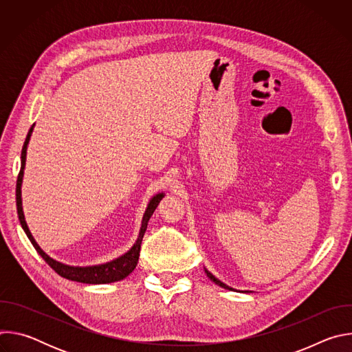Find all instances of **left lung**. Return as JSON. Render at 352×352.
<instances>
[{
    "mask_svg": "<svg viewBox=\"0 0 352 352\" xmlns=\"http://www.w3.org/2000/svg\"><path fill=\"white\" fill-rule=\"evenodd\" d=\"M205 273H206V276L214 283V284H217V285H220L221 288H226V289H230V291H236L235 288H232V287H230V285H227V284H224L223 281H220L217 277H214L208 269H205ZM239 292H252V291H239Z\"/></svg>",
    "mask_w": 352,
    "mask_h": 352,
    "instance_id": "obj_1",
    "label": "left lung"
}]
</instances>
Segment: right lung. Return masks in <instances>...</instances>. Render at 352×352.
<instances>
[{
  "label": "right lung",
  "instance_id": "right-lung-1",
  "mask_svg": "<svg viewBox=\"0 0 352 352\" xmlns=\"http://www.w3.org/2000/svg\"><path fill=\"white\" fill-rule=\"evenodd\" d=\"M33 128H34V124L29 129L26 140H25L23 147H22L21 171H19L18 181H16V210H18L19 223H21L25 234L28 235L29 241L32 242V245L37 250V254L48 263L50 267H52L56 273H58L64 278L78 281V283H85V284H109V283H116V281L124 280L126 276H129L133 272V269L138 265L139 252H140V243H142L143 235L146 232L147 223H148L150 217H152V214L155 213L156 208L159 206L160 200L164 197V193L163 192L156 193L152 199L148 200L147 208H146V210L143 213V217H142L139 235H138L135 243L131 246V249L126 250L124 255H121V256H118V258H116L110 262H106V263H102V265H91V266H71V265H65L63 262H58V261L53 259L50 255H47L44 250L40 248V245L36 242L34 236L32 235V232L28 227L25 213H23V206H22V182H23V173H25V166H26L28 144H29Z\"/></svg>",
  "mask_w": 352,
  "mask_h": 352
}]
</instances>
